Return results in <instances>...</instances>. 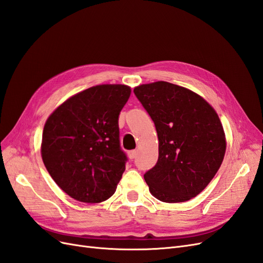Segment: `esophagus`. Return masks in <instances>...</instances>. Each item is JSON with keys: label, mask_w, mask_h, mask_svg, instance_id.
<instances>
[{"label": "esophagus", "mask_w": 263, "mask_h": 263, "mask_svg": "<svg viewBox=\"0 0 263 263\" xmlns=\"http://www.w3.org/2000/svg\"><path fill=\"white\" fill-rule=\"evenodd\" d=\"M136 155H137V151L136 150H130V151H128V157H129V159H135V157H136Z\"/></svg>", "instance_id": "obj_1"}]
</instances>
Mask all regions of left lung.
<instances>
[{
    "label": "left lung",
    "mask_w": 263,
    "mask_h": 263,
    "mask_svg": "<svg viewBox=\"0 0 263 263\" xmlns=\"http://www.w3.org/2000/svg\"><path fill=\"white\" fill-rule=\"evenodd\" d=\"M134 93L158 134V161L144 176L150 193L165 203L195 197L224 160L226 136L216 110L201 95L165 81L138 85Z\"/></svg>",
    "instance_id": "1"
}]
</instances>
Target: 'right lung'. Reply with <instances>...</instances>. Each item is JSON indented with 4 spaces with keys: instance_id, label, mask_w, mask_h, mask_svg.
<instances>
[{
    "instance_id": "1",
    "label": "right lung",
    "mask_w": 263,
    "mask_h": 263,
    "mask_svg": "<svg viewBox=\"0 0 263 263\" xmlns=\"http://www.w3.org/2000/svg\"><path fill=\"white\" fill-rule=\"evenodd\" d=\"M130 86L100 84L79 92L47 118L41 153L57 185L74 200L101 203L112 196L125 171L118 116Z\"/></svg>"
}]
</instances>
